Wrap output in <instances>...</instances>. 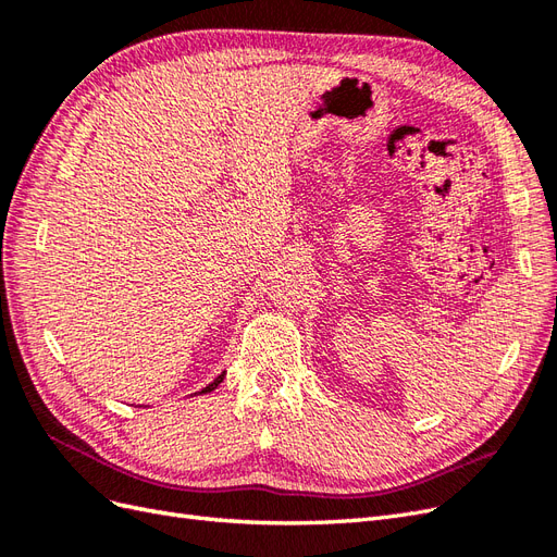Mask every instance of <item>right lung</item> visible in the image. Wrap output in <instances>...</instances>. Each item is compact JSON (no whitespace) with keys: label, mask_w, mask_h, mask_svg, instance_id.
<instances>
[{"label":"right lung","mask_w":557,"mask_h":557,"mask_svg":"<svg viewBox=\"0 0 557 557\" xmlns=\"http://www.w3.org/2000/svg\"><path fill=\"white\" fill-rule=\"evenodd\" d=\"M223 379H225V372H223V374H221V376H218V379H215V381H211V383H209V385H207V387H205V391H201V393H199V395H205V393H211V391H215V387H218V385H221V383H223Z\"/></svg>","instance_id":"obj_1"}]
</instances>
